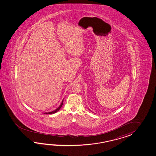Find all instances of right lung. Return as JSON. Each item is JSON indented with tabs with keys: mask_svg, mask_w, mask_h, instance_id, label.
<instances>
[{
	"mask_svg": "<svg viewBox=\"0 0 156 156\" xmlns=\"http://www.w3.org/2000/svg\"><path fill=\"white\" fill-rule=\"evenodd\" d=\"M63 100H62V103L61 104V105H60V106L58 108H57L55 110H53L52 112H48V113H44V114H54V113H56L59 110L61 109V108L62 107V105H63Z\"/></svg>",
	"mask_w": 156,
	"mask_h": 156,
	"instance_id": "add662e5",
	"label": "right lung"
}]
</instances>
